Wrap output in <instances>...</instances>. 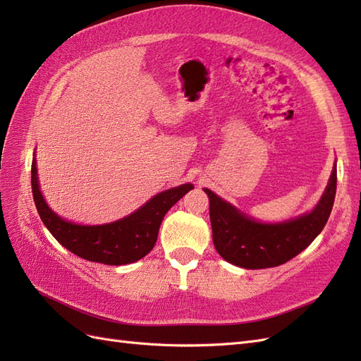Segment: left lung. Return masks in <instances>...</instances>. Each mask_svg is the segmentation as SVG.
Segmentation results:
<instances>
[{
    "mask_svg": "<svg viewBox=\"0 0 361 361\" xmlns=\"http://www.w3.org/2000/svg\"><path fill=\"white\" fill-rule=\"evenodd\" d=\"M337 169L317 206L310 214L276 224L257 223L230 202L204 189L210 201L212 235L216 252L224 259L247 270L282 265L305 250L325 227L334 204Z\"/></svg>",
    "mask_w": 361,
    "mask_h": 361,
    "instance_id": "obj_1",
    "label": "left lung"
}]
</instances>
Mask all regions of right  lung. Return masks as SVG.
I'll list each match as a JSON object with an SVG mask.
<instances>
[{
	"label": "right lung",
	"instance_id": "obj_1",
	"mask_svg": "<svg viewBox=\"0 0 361 361\" xmlns=\"http://www.w3.org/2000/svg\"><path fill=\"white\" fill-rule=\"evenodd\" d=\"M193 186L181 184L157 193L134 214L109 224L80 226L62 219L47 206L39 190L36 160L32 163V192L42 223L59 244L82 259L106 265H125L149 253L159 236L160 224L168 210Z\"/></svg>",
	"mask_w": 361,
	"mask_h": 361
}]
</instances>
